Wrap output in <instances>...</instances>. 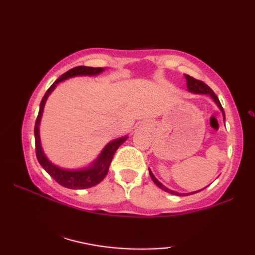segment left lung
I'll return each mask as SVG.
<instances>
[{"label": "left lung", "instance_id": "obj_1", "mask_svg": "<svg viewBox=\"0 0 255 255\" xmlns=\"http://www.w3.org/2000/svg\"><path fill=\"white\" fill-rule=\"evenodd\" d=\"M184 78H186V80H187V88H188V90H189V92H191V93H196V94H208V95H210V96L212 97V99H214L215 102L217 103V106L219 107V109H221V110L223 111V116H224V120H225L224 110H223L222 104H221V102H219L217 95H216V94L214 93V90H212L208 85H205V83H204L203 81H201V80L195 79V78H193V76L184 74ZM149 175H151L153 182H154L159 188H161L162 190L167 191V193L174 194V195H179V196H181V195H182V194L175 193V191L168 189V188H166L165 186H163V184L160 183L159 181L155 179L154 175H153L151 170H149ZM198 191H201V190H198ZM198 191H195V193H198ZM195 193H191V194H195ZM191 194H190V195H191ZM183 195H184V194H183ZM184 196H186V195H184Z\"/></svg>", "mask_w": 255, "mask_h": 255}]
</instances>
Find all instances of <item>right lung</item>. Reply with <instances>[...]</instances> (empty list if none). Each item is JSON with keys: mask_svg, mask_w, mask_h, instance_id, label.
<instances>
[{"mask_svg": "<svg viewBox=\"0 0 255 255\" xmlns=\"http://www.w3.org/2000/svg\"><path fill=\"white\" fill-rule=\"evenodd\" d=\"M103 69L104 68H101V67H87V66H78V67L69 69V71L64 73L60 78L55 80L53 85H52L50 88L47 89V92L45 93L43 100H41L40 102L39 113H38L36 125H34V139H36L37 159L41 165V167H43V168L50 174L51 177H53V179L57 181L60 186L65 188H69V189H86V188H90L95 186L97 183H100L108 174V170H109V166L111 163V160L114 158L115 152H116L117 148L120 147L125 140H127V137L116 139V140L109 142V144L104 147L102 153H101V155L99 156V159H97L96 161L93 163V166H90L89 168L80 169V170L61 169L57 166L52 165V163L46 159V156H45V154L43 153V149H41L40 138H39V123H40L41 114H43V109H44L45 102H46L47 96L50 95V93L55 88V86H57L59 82L76 75L100 74Z\"/></svg>", "mask_w": 255, "mask_h": 255, "instance_id": "add662e5", "label": "right lung"}]
</instances>
